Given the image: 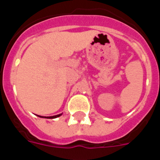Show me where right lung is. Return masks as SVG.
<instances>
[{
  "label": "right lung",
  "mask_w": 160,
  "mask_h": 160,
  "mask_svg": "<svg viewBox=\"0 0 160 160\" xmlns=\"http://www.w3.org/2000/svg\"><path fill=\"white\" fill-rule=\"evenodd\" d=\"M62 114H62H57V115H53V116H50V117H45V116H40V115H38V117H40V118H58V117H60L61 115Z\"/></svg>",
  "instance_id": "right-lung-1"
}]
</instances>
